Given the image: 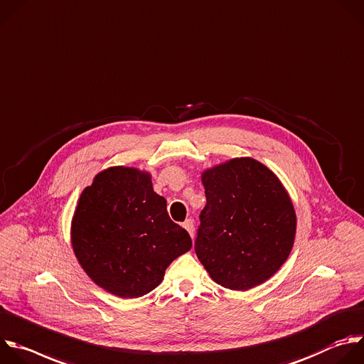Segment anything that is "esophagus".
I'll use <instances>...</instances> for the list:
<instances>
[{
	"mask_svg": "<svg viewBox=\"0 0 364 364\" xmlns=\"http://www.w3.org/2000/svg\"><path fill=\"white\" fill-rule=\"evenodd\" d=\"M182 227L189 232L191 237H193V221L191 220V218H188V220L182 224Z\"/></svg>",
	"mask_w": 364,
	"mask_h": 364,
	"instance_id": "1",
	"label": "esophagus"
}]
</instances>
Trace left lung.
<instances>
[{
    "instance_id": "8db88e82",
    "label": "left lung",
    "mask_w": 364,
    "mask_h": 364,
    "mask_svg": "<svg viewBox=\"0 0 364 364\" xmlns=\"http://www.w3.org/2000/svg\"><path fill=\"white\" fill-rule=\"evenodd\" d=\"M206 205L195 252L213 281L245 291L272 277L291 252L294 206L278 178L251 158L202 175Z\"/></svg>"
}]
</instances>
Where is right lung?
Masks as SVG:
<instances>
[{
    "mask_svg": "<svg viewBox=\"0 0 364 364\" xmlns=\"http://www.w3.org/2000/svg\"><path fill=\"white\" fill-rule=\"evenodd\" d=\"M71 244L87 275L106 291L127 299L156 288L168 265L192 247L175 224L151 175L109 168L87 186L73 218Z\"/></svg>",
    "mask_w": 364,
    "mask_h": 364,
    "instance_id": "right-lung-1",
    "label": "right lung"
}]
</instances>
